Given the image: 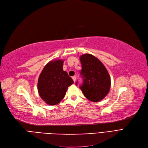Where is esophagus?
<instances>
[{
  "label": "esophagus",
  "instance_id": "34e87169",
  "mask_svg": "<svg viewBox=\"0 0 148 148\" xmlns=\"http://www.w3.org/2000/svg\"><path fill=\"white\" fill-rule=\"evenodd\" d=\"M72 79H73V80H74V82H75V80H76V77H75V76H73V77H72Z\"/></svg>",
  "mask_w": 148,
  "mask_h": 148
}]
</instances>
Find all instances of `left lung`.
<instances>
[{
  "label": "left lung",
  "instance_id": "left-lung-1",
  "mask_svg": "<svg viewBox=\"0 0 148 148\" xmlns=\"http://www.w3.org/2000/svg\"><path fill=\"white\" fill-rule=\"evenodd\" d=\"M80 59L82 67L80 74L83 79L80 88L89 100L100 101L109 92L111 86L109 74L102 62L92 54H83Z\"/></svg>",
  "mask_w": 148,
  "mask_h": 148
}]
</instances>
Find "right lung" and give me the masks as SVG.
<instances>
[{
    "label": "right lung",
    "instance_id": "obj_1",
    "mask_svg": "<svg viewBox=\"0 0 148 148\" xmlns=\"http://www.w3.org/2000/svg\"><path fill=\"white\" fill-rule=\"evenodd\" d=\"M64 60L49 62L42 70L38 81V94L49 105L55 106L66 94L73 80L63 70Z\"/></svg>",
    "mask_w": 148,
    "mask_h": 148
}]
</instances>
